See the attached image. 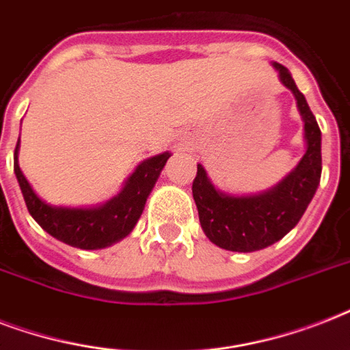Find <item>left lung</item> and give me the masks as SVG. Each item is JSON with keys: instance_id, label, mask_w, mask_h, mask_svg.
<instances>
[{"instance_id": "left-lung-1", "label": "left lung", "mask_w": 350, "mask_h": 350, "mask_svg": "<svg viewBox=\"0 0 350 350\" xmlns=\"http://www.w3.org/2000/svg\"><path fill=\"white\" fill-rule=\"evenodd\" d=\"M280 79L293 90L305 121L307 152L291 174L272 191L258 196H229L214 189L207 172L198 165L192 181V196L203 232L221 249L252 252L276 243L296 227L314 196L321 178V132L305 96L294 83L287 68L274 63Z\"/></svg>"}]
</instances>
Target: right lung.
Segmentation results:
<instances>
[{
    "mask_svg": "<svg viewBox=\"0 0 350 350\" xmlns=\"http://www.w3.org/2000/svg\"><path fill=\"white\" fill-rule=\"evenodd\" d=\"M18 147L19 139L14 150V172L30 216L51 236L70 247L85 250L109 247L125 238L134 229L148 194L170 156L169 152H165L145 159L129 178L123 191L105 205L98 208H65L51 207L36 196V192L19 169Z\"/></svg>",
    "mask_w": 350,
    "mask_h": 350,
    "instance_id": "right-lung-1",
    "label": "right lung"
}]
</instances>
